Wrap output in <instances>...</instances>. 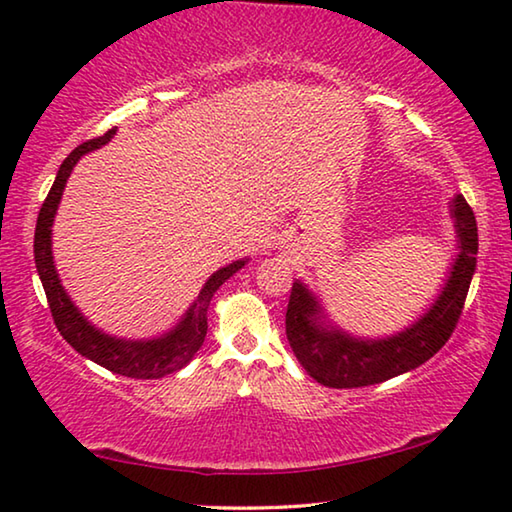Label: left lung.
Wrapping results in <instances>:
<instances>
[{"label": "left lung", "instance_id": "left-lung-1", "mask_svg": "<svg viewBox=\"0 0 512 512\" xmlns=\"http://www.w3.org/2000/svg\"><path fill=\"white\" fill-rule=\"evenodd\" d=\"M458 237L456 262L438 300L418 323L388 339L361 341L332 325L318 323L323 309L302 282H293L287 307V339L293 354L318 384L361 388L402 375L429 361L449 341L470 291L479 250L472 207L458 194L452 203Z\"/></svg>", "mask_w": 512, "mask_h": 512}]
</instances>
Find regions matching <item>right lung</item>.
Returning <instances> with one entry per match:
<instances>
[{
    "label": "right lung",
    "instance_id": "right-lung-1",
    "mask_svg": "<svg viewBox=\"0 0 512 512\" xmlns=\"http://www.w3.org/2000/svg\"><path fill=\"white\" fill-rule=\"evenodd\" d=\"M112 135H115V131H108L106 135L83 142L67 155L63 164H60L54 185H51L45 203L40 207L36 239H33V255H36V268L42 287H45L47 293V302L51 316H54V323L60 336H63L76 352L94 363H99V366L110 372H117V375L133 379H160L187 366V363L194 359V354L205 341L207 307H210L212 296L225 280H230V277L246 264V259H239V262H232L230 266H223L221 271H216L210 280L205 282V287L198 293L196 302L189 307L185 318L180 320L176 329H171L169 334L160 336V339H115V336L103 334L97 327L90 325L88 318H83L81 311L74 307L72 300H69L63 284L58 280L54 257H51V225H54L60 196H63V189L67 185V178L69 173H72L74 164L81 160V155L110 142Z\"/></svg>",
    "mask_w": 512,
    "mask_h": 512
}]
</instances>
